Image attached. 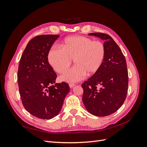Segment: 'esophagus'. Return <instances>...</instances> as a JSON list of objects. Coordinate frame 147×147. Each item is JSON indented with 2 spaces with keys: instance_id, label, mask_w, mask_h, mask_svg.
I'll return each instance as SVG.
<instances>
[{
  "instance_id": "esophagus-1",
  "label": "esophagus",
  "mask_w": 147,
  "mask_h": 147,
  "mask_svg": "<svg viewBox=\"0 0 147 147\" xmlns=\"http://www.w3.org/2000/svg\"><path fill=\"white\" fill-rule=\"evenodd\" d=\"M75 86V84H74V83H70V84H69V86H70V88H73V87Z\"/></svg>"
}]
</instances>
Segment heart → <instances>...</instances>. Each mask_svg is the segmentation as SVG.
I'll return each instance as SVG.
<instances>
[{"label": "heart", "mask_w": 147, "mask_h": 147, "mask_svg": "<svg viewBox=\"0 0 147 147\" xmlns=\"http://www.w3.org/2000/svg\"><path fill=\"white\" fill-rule=\"evenodd\" d=\"M60 48H51L48 53V61L56 72L62 74L73 59L74 66L62 75V81L74 83L90 76L99 70L105 56V47L100 41H93L83 36L65 38Z\"/></svg>", "instance_id": "obj_1"}]
</instances>
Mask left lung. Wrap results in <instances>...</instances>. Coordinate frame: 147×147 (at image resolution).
<instances>
[{"mask_svg": "<svg viewBox=\"0 0 147 147\" xmlns=\"http://www.w3.org/2000/svg\"><path fill=\"white\" fill-rule=\"evenodd\" d=\"M88 35L104 41L105 56L99 70L82 84V99L91 114L97 117L108 116L117 112L126 99L128 88L126 61L110 35L99 32Z\"/></svg>", "mask_w": 147, "mask_h": 147, "instance_id": "8db88e82", "label": "left lung"}]
</instances>
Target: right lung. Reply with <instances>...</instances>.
Instances as JSON below:
<instances>
[{"instance_id": "add662e5", "label": "right lung", "mask_w": 147, "mask_h": 147, "mask_svg": "<svg viewBox=\"0 0 147 147\" xmlns=\"http://www.w3.org/2000/svg\"><path fill=\"white\" fill-rule=\"evenodd\" d=\"M58 35H42L29 41L21 56L18 82L25 109L38 118L57 116L70 91L65 82L56 83L57 75L48 61V53Z\"/></svg>"}]
</instances>
